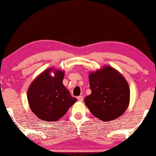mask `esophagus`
I'll return each instance as SVG.
<instances>
[{"instance_id": "obj_1", "label": "esophagus", "mask_w": 156, "mask_h": 156, "mask_svg": "<svg viewBox=\"0 0 156 156\" xmlns=\"http://www.w3.org/2000/svg\"><path fill=\"white\" fill-rule=\"evenodd\" d=\"M77 99L79 100V101H83V97L82 96H78V97H77Z\"/></svg>"}]
</instances>
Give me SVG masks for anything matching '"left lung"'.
<instances>
[{"label":"left lung","instance_id":"1","mask_svg":"<svg viewBox=\"0 0 156 156\" xmlns=\"http://www.w3.org/2000/svg\"><path fill=\"white\" fill-rule=\"evenodd\" d=\"M89 81L91 94L84 101L95 117L108 122L125 112L130 101V89L122 73L105 65L89 73Z\"/></svg>","mask_w":156,"mask_h":156}]
</instances>
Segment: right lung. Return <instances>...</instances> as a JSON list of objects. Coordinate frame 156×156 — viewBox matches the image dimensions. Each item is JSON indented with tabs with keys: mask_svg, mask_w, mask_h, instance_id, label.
Wrapping results in <instances>:
<instances>
[{
	"mask_svg": "<svg viewBox=\"0 0 156 156\" xmlns=\"http://www.w3.org/2000/svg\"><path fill=\"white\" fill-rule=\"evenodd\" d=\"M64 75V71L49 67L37 76L29 87V106L41 120L57 121L77 101L63 84Z\"/></svg>",
	"mask_w": 156,
	"mask_h": 156,
	"instance_id": "1",
	"label": "right lung"
}]
</instances>
